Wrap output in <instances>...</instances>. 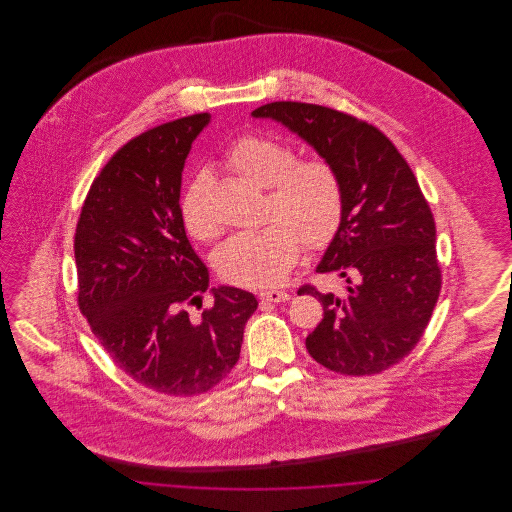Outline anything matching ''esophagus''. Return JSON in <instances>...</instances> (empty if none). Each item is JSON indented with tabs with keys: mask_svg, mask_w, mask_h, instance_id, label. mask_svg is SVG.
I'll list each match as a JSON object with an SVG mask.
<instances>
[{
	"mask_svg": "<svg viewBox=\"0 0 512 512\" xmlns=\"http://www.w3.org/2000/svg\"><path fill=\"white\" fill-rule=\"evenodd\" d=\"M292 295L288 292H278V290H272V292H261L259 295V299L263 301V303H284V301H288Z\"/></svg>",
	"mask_w": 512,
	"mask_h": 512,
	"instance_id": "esophagus-1",
	"label": "esophagus"
}]
</instances>
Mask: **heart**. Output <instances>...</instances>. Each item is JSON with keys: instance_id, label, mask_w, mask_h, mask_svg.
I'll list each match as a JSON object with an SVG mask.
<instances>
[{"instance_id": "1", "label": "heart", "mask_w": 512, "mask_h": 512, "mask_svg": "<svg viewBox=\"0 0 512 512\" xmlns=\"http://www.w3.org/2000/svg\"><path fill=\"white\" fill-rule=\"evenodd\" d=\"M226 159L249 184L268 188L267 217L276 220L228 238L215 253V267L238 286H276L295 265L301 244L322 249L336 236L343 217L340 176L328 161H297L292 146L263 136L240 138ZM205 188L207 176L199 174L180 211L190 236L209 242L220 228L207 207Z\"/></svg>"}]
</instances>
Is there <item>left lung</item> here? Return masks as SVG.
<instances>
[{"mask_svg": "<svg viewBox=\"0 0 512 512\" xmlns=\"http://www.w3.org/2000/svg\"><path fill=\"white\" fill-rule=\"evenodd\" d=\"M286 126L338 172L340 228L317 265L347 282L345 295H315L324 318L305 340L309 355L347 374H378L422 338L441 290L436 222L411 167L372 124L340 111L274 101L251 113Z\"/></svg>", "mask_w": 512, "mask_h": 512, "instance_id": "obj_1", "label": "left lung"}]
</instances>
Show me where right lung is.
Here are the masks:
<instances>
[{"mask_svg": "<svg viewBox=\"0 0 512 512\" xmlns=\"http://www.w3.org/2000/svg\"><path fill=\"white\" fill-rule=\"evenodd\" d=\"M211 122L199 113L147 130L101 169L74 234L78 305L115 365L149 390L197 395L240 359L245 322L259 301L211 288L199 319L185 307L209 289L180 211L186 157Z\"/></svg>", "mask_w": 512, "mask_h": 512, "instance_id": "right-lung-1", "label": "right lung"}]
</instances>
